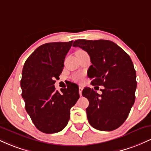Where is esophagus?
Here are the masks:
<instances>
[{"instance_id":"34e87169","label":"esophagus","mask_w":151,"mask_h":151,"mask_svg":"<svg viewBox=\"0 0 151 151\" xmlns=\"http://www.w3.org/2000/svg\"><path fill=\"white\" fill-rule=\"evenodd\" d=\"M82 90H83V87L81 86H79V95L81 96V92H82Z\"/></svg>"}]
</instances>
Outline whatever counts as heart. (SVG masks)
<instances>
[{
    "label": "heart",
    "mask_w": 151,
    "mask_h": 151,
    "mask_svg": "<svg viewBox=\"0 0 151 151\" xmlns=\"http://www.w3.org/2000/svg\"><path fill=\"white\" fill-rule=\"evenodd\" d=\"M76 52L81 53V52H84V50H77V51ZM79 79V77H77V79Z\"/></svg>",
    "instance_id": "1"
}]
</instances>
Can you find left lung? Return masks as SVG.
<instances>
[{"label": "left lung", "instance_id": "left-lung-1", "mask_svg": "<svg viewBox=\"0 0 151 151\" xmlns=\"http://www.w3.org/2000/svg\"><path fill=\"white\" fill-rule=\"evenodd\" d=\"M78 47L89 54L92 65L87 75L93 86H104L101 94L89 87L82 91L89 100L86 109L89 123L99 131L118 129L126 120L135 102L136 74L129 55L110 40H77Z\"/></svg>", "mask_w": 151, "mask_h": 151}]
</instances>
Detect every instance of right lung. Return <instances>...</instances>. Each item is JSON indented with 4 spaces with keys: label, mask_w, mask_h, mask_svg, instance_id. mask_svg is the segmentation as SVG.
Here are the masks:
<instances>
[{
    "label": "right lung",
    "mask_w": 151,
    "mask_h": 151,
    "mask_svg": "<svg viewBox=\"0 0 151 151\" xmlns=\"http://www.w3.org/2000/svg\"><path fill=\"white\" fill-rule=\"evenodd\" d=\"M72 42L42 45L29 56L22 69L20 86L26 111L43 133L62 131L70 120V109L79 98V87L74 83L61 89V92L54 85Z\"/></svg>",
    "instance_id": "add662e5"
}]
</instances>
